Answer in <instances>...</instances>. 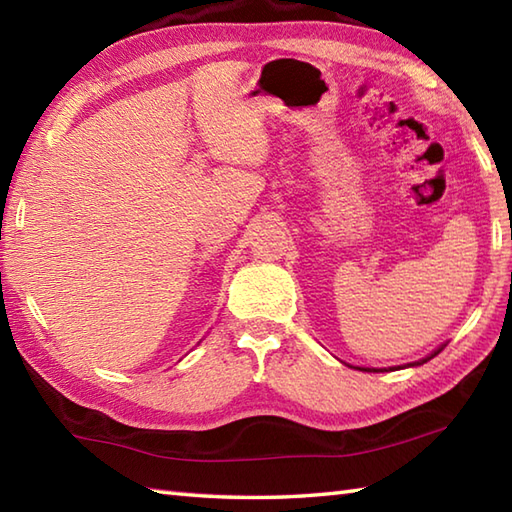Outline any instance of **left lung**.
I'll use <instances>...</instances> for the list:
<instances>
[{"mask_svg":"<svg viewBox=\"0 0 512 512\" xmlns=\"http://www.w3.org/2000/svg\"><path fill=\"white\" fill-rule=\"evenodd\" d=\"M438 352H440V350H438ZM438 352H436V354H438ZM436 354H431L429 358H433V356H436ZM429 358H424V361H420V363H427V361H429ZM420 363H418V365H420Z\"/></svg>","mask_w":512,"mask_h":512,"instance_id":"1","label":"left lung"}]
</instances>
